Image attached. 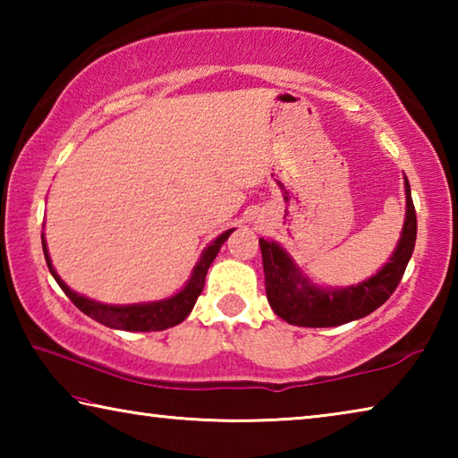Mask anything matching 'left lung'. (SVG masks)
Masks as SVG:
<instances>
[{
    "label": "left lung",
    "mask_w": 458,
    "mask_h": 458,
    "mask_svg": "<svg viewBox=\"0 0 458 458\" xmlns=\"http://www.w3.org/2000/svg\"><path fill=\"white\" fill-rule=\"evenodd\" d=\"M406 216L398 244L390 260L366 281L350 286H321L313 283L284 248L275 240L260 238L262 267H265L267 299L273 311L299 327H337L361 319L382 307L396 291L416 244V212L404 175Z\"/></svg>",
    "instance_id": "left-lung-1"
}]
</instances>
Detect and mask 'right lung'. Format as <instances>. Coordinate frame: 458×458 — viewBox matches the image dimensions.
<instances>
[{"instance_id":"1","label":"right lung","mask_w":458,"mask_h":458,"mask_svg":"<svg viewBox=\"0 0 458 458\" xmlns=\"http://www.w3.org/2000/svg\"><path fill=\"white\" fill-rule=\"evenodd\" d=\"M232 232H234V228L222 232L218 238H214L212 242L204 248V252L199 254V260L191 270L188 283H185L175 294H172V297L149 301V303H131V305L100 303V301L89 299L84 297V294L72 291L71 286L62 281L60 275L56 273V268L52 267V259L48 254V244H46L44 234H42V248H44L46 265H48L54 281L60 284V289L66 293V297L71 299L84 315H89L90 319L103 323L111 329H121V331H164L167 327H174L177 323H182L185 317L191 313V309L196 305L201 289H204L208 268H210L214 259L218 257L222 244L226 242Z\"/></svg>"}]
</instances>
